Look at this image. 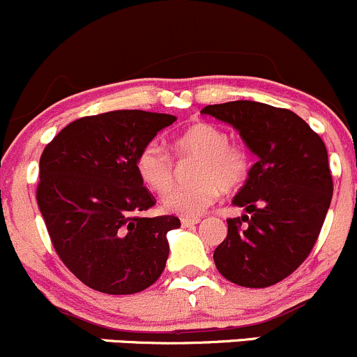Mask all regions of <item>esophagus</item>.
Returning <instances> with one entry per match:
<instances>
[{
    "instance_id": "34e87169",
    "label": "esophagus",
    "mask_w": 357,
    "mask_h": 357,
    "mask_svg": "<svg viewBox=\"0 0 357 357\" xmlns=\"http://www.w3.org/2000/svg\"><path fill=\"white\" fill-rule=\"evenodd\" d=\"M199 221L201 220H197V218H194V220H190V218H182V220H180V223H182L183 228H190V226L197 225Z\"/></svg>"
}]
</instances>
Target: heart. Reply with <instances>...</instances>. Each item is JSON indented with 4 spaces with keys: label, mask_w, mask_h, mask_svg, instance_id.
<instances>
[{
    "label": "heart",
    "mask_w": 357,
    "mask_h": 357,
    "mask_svg": "<svg viewBox=\"0 0 357 357\" xmlns=\"http://www.w3.org/2000/svg\"><path fill=\"white\" fill-rule=\"evenodd\" d=\"M177 158L199 160L194 170V185L177 187L165 194L163 209L183 218H199L220 197L221 190H235L250 175V151L240 143H229L220 126L195 122L174 139ZM137 177L156 194H163L174 183V162L162 146L149 143L137 153Z\"/></svg>",
    "instance_id": "heart-1"
}]
</instances>
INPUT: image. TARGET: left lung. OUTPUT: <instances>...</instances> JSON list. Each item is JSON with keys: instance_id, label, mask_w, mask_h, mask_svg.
I'll return each mask as SVG.
<instances>
[{"instance_id": "left-lung-1", "label": "left lung", "mask_w": 357, "mask_h": 357, "mask_svg": "<svg viewBox=\"0 0 357 357\" xmlns=\"http://www.w3.org/2000/svg\"><path fill=\"white\" fill-rule=\"evenodd\" d=\"M202 114L231 124L259 156L233 199L250 218L226 220L216 269L238 286L275 284L305 262L320 235L333 192L327 148L300 116L267 103L226 102Z\"/></svg>"}]
</instances>
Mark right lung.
Segmentation results:
<instances>
[{
	"mask_svg": "<svg viewBox=\"0 0 357 357\" xmlns=\"http://www.w3.org/2000/svg\"><path fill=\"white\" fill-rule=\"evenodd\" d=\"M170 114L112 110L63 129L40 156L37 204L56 254L83 284L132 294L162 275L175 216L143 218L156 199L137 177L141 151Z\"/></svg>",
	"mask_w": 357,
	"mask_h": 357,
	"instance_id": "right-lung-1",
	"label": "right lung"
}]
</instances>
